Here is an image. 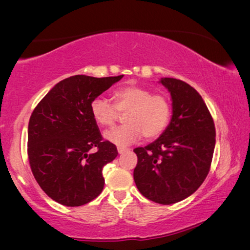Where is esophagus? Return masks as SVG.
<instances>
[{"label": "esophagus", "instance_id": "1", "mask_svg": "<svg viewBox=\"0 0 250 250\" xmlns=\"http://www.w3.org/2000/svg\"><path fill=\"white\" fill-rule=\"evenodd\" d=\"M117 150H118V153H121V155H122V153H124L125 151H127V148H124V146H118V148H117Z\"/></svg>", "mask_w": 250, "mask_h": 250}]
</instances>
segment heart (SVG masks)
Returning a JSON list of instances; mask_svg holds the SVG:
<instances>
[{
    "label": "heart",
    "mask_w": 250,
    "mask_h": 250,
    "mask_svg": "<svg viewBox=\"0 0 250 250\" xmlns=\"http://www.w3.org/2000/svg\"><path fill=\"white\" fill-rule=\"evenodd\" d=\"M114 104L98 97L91 102V115L101 126H111L118 117V111H126V124L104 132V139L118 146H126L146 139H156L168 125L172 105L164 94H152L149 88L127 85L114 92Z\"/></svg>",
    "instance_id": "obj_1"
}]
</instances>
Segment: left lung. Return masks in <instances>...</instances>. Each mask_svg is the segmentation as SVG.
<instances>
[{"label":"left lung","mask_w":250,"mask_h":250,"mask_svg":"<svg viewBox=\"0 0 250 250\" xmlns=\"http://www.w3.org/2000/svg\"><path fill=\"white\" fill-rule=\"evenodd\" d=\"M170 93L172 118L156 141L135 148L134 182L157 204L179 203L196 192L209 172L215 148V125L201 95L186 82L159 81Z\"/></svg>","instance_id":"1"}]
</instances>
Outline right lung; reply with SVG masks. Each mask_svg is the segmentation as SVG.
<instances>
[{"instance_id": "obj_1", "label": "right lung", "mask_w": 250, "mask_h": 250, "mask_svg": "<svg viewBox=\"0 0 250 250\" xmlns=\"http://www.w3.org/2000/svg\"><path fill=\"white\" fill-rule=\"evenodd\" d=\"M124 75H76L59 82L34 109L28 124V159L42 190L63 206L90 203L102 192V168L118 155L104 141L91 102Z\"/></svg>"}]
</instances>
